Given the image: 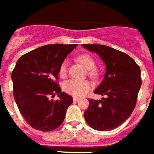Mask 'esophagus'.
Masks as SVG:
<instances>
[{"label": "esophagus", "instance_id": "1", "mask_svg": "<svg viewBox=\"0 0 154 154\" xmlns=\"http://www.w3.org/2000/svg\"><path fill=\"white\" fill-rule=\"evenodd\" d=\"M73 100H74V102H78L79 100V99H78V98H75V97H74L73 98Z\"/></svg>", "mask_w": 154, "mask_h": 154}]
</instances>
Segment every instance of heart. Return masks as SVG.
<instances>
[{
	"label": "heart",
	"mask_w": 154,
	"mask_h": 154,
	"mask_svg": "<svg viewBox=\"0 0 154 154\" xmlns=\"http://www.w3.org/2000/svg\"><path fill=\"white\" fill-rule=\"evenodd\" d=\"M78 60L88 70V75L90 77H95L97 75L96 63L94 59L89 54H80L78 56ZM67 62L64 61L60 67V75L62 77H65L67 74ZM63 89L65 93L73 97H81L85 95L86 93L91 89V84L87 80H76L71 79L65 82L63 86Z\"/></svg>",
	"instance_id": "b5f03b06"
}]
</instances>
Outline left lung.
I'll use <instances>...</instances> for the list:
<instances>
[{
	"label": "left lung",
	"instance_id": "left-lung-1",
	"mask_svg": "<svg viewBox=\"0 0 154 154\" xmlns=\"http://www.w3.org/2000/svg\"><path fill=\"white\" fill-rule=\"evenodd\" d=\"M100 55L106 65L103 81L94 94L101 100H89L84 113L87 124L98 131H109L124 123L134 109L141 87V71L134 59L103 45H82Z\"/></svg>",
	"mask_w": 154,
	"mask_h": 154
}]
</instances>
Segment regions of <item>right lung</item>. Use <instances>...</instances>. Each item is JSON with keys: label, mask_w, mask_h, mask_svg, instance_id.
Listing matches in <instances>:
<instances>
[{"label": "right lung", "mask_w": 154, "mask_h": 154, "mask_svg": "<svg viewBox=\"0 0 154 154\" xmlns=\"http://www.w3.org/2000/svg\"><path fill=\"white\" fill-rule=\"evenodd\" d=\"M77 45L52 44L28 52L17 60L11 74L17 107L30 126L52 131L65 119L73 98L58 84L60 67ZM58 95L59 100H50Z\"/></svg>", "instance_id": "add662e5"}]
</instances>
